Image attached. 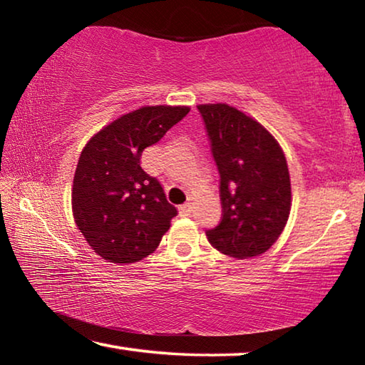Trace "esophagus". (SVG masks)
<instances>
[{"label":"esophagus","instance_id":"esophagus-1","mask_svg":"<svg viewBox=\"0 0 365 365\" xmlns=\"http://www.w3.org/2000/svg\"><path fill=\"white\" fill-rule=\"evenodd\" d=\"M191 211H193V205L191 202H185L183 206H180V212L185 215H188Z\"/></svg>","mask_w":365,"mask_h":365}]
</instances>
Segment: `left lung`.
<instances>
[{
	"instance_id": "8db88e82",
	"label": "left lung",
	"mask_w": 365,
	"mask_h": 365,
	"mask_svg": "<svg viewBox=\"0 0 365 365\" xmlns=\"http://www.w3.org/2000/svg\"><path fill=\"white\" fill-rule=\"evenodd\" d=\"M220 175V224L206 232L215 250L248 259L267 251L287 225L292 183L285 154L261 123L225 103L200 104Z\"/></svg>"
}]
</instances>
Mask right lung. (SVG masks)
I'll use <instances>...</instances> for the list:
<instances>
[{
  "label": "right lung",
  "instance_id": "add662e5",
  "mask_svg": "<svg viewBox=\"0 0 365 365\" xmlns=\"http://www.w3.org/2000/svg\"><path fill=\"white\" fill-rule=\"evenodd\" d=\"M188 113V106L135 109L103 127L80 153L72 212L98 256L132 264L156 251L177 209L156 178L141 169V153Z\"/></svg>",
  "mask_w": 365,
  "mask_h": 365
}]
</instances>
